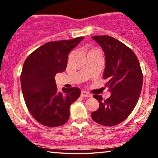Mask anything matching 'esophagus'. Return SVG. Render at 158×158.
Segmentation results:
<instances>
[{
  "mask_svg": "<svg viewBox=\"0 0 158 158\" xmlns=\"http://www.w3.org/2000/svg\"><path fill=\"white\" fill-rule=\"evenodd\" d=\"M81 96L83 97H91L92 95L89 93V92L86 91V90H81Z\"/></svg>",
  "mask_w": 158,
  "mask_h": 158,
  "instance_id": "esophagus-1",
  "label": "esophagus"
}]
</instances>
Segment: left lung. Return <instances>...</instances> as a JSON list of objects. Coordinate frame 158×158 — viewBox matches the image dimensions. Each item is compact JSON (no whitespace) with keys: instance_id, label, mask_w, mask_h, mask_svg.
Instances as JSON below:
<instances>
[{"instance_id":"left-lung-1","label":"left lung","mask_w":158,"mask_h":158,"mask_svg":"<svg viewBox=\"0 0 158 158\" xmlns=\"http://www.w3.org/2000/svg\"><path fill=\"white\" fill-rule=\"evenodd\" d=\"M106 55L103 79L111 92L108 99L94 94L99 108L92 112L94 121L104 126H114L124 121L137 105L142 90L143 76L137 56L131 48L109 35H94Z\"/></svg>"}]
</instances>
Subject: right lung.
Returning <instances> with one entry per match:
<instances>
[{
    "instance_id": "1",
    "label": "right lung",
    "mask_w": 158,
    "mask_h": 158,
    "mask_svg": "<svg viewBox=\"0 0 158 158\" xmlns=\"http://www.w3.org/2000/svg\"><path fill=\"white\" fill-rule=\"evenodd\" d=\"M83 39L50 41L34 50L23 63L21 85L25 103L43 126L57 127L68 122L70 105L80 96L77 87L58 91L54 77L64 71L69 52Z\"/></svg>"
}]
</instances>
